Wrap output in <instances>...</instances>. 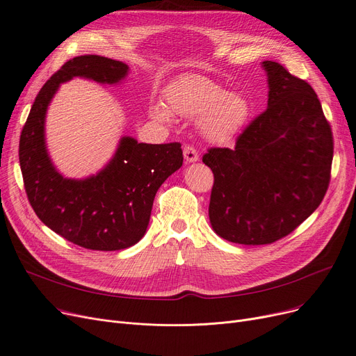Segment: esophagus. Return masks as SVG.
Instances as JSON below:
<instances>
[{
    "label": "esophagus",
    "instance_id": "esophagus-1",
    "mask_svg": "<svg viewBox=\"0 0 356 356\" xmlns=\"http://www.w3.org/2000/svg\"><path fill=\"white\" fill-rule=\"evenodd\" d=\"M184 158H185V162L187 163H193V162H197L198 161V152L194 146H185L184 147Z\"/></svg>",
    "mask_w": 356,
    "mask_h": 356
}]
</instances>
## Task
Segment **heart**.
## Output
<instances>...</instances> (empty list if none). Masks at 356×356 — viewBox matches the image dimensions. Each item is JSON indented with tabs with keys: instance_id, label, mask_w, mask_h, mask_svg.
Instances as JSON below:
<instances>
[{
	"instance_id": "heart-1",
	"label": "heart",
	"mask_w": 356,
	"mask_h": 356,
	"mask_svg": "<svg viewBox=\"0 0 356 356\" xmlns=\"http://www.w3.org/2000/svg\"><path fill=\"white\" fill-rule=\"evenodd\" d=\"M168 106L185 117H200L201 127L209 138L227 140L238 134L250 117L249 101L239 94H230L209 78L188 75L177 81L166 92ZM159 123L171 122V113L163 106L150 110Z\"/></svg>"
}]
</instances>
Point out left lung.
I'll list each match as a JSON object with an SVG mask.
<instances>
[{"instance_id": "obj_1", "label": "left lung", "mask_w": 356, "mask_h": 356, "mask_svg": "<svg viewBox=\"0 0 356 356\" xmlns=\"http://www.w3.org/2000/svg\"><path fill=\"white\" fill-rule=\"evenodd\" d=\"M268 108L236 140L202 156L214 174L209 217L229 242L268 245L290 234L323 200L333 136L314 90L282 65L262 62Z\"/></svg>"}]
</instances>
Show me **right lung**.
<instances>
[{
    "instance_id": "obj_1",
    "label": "right lung",
    "mask_w": 356,
    "mask_h": 356,
    "mask_svg": "<svg viewBox=\"0 0 356 356\" xmlns=\"http://www.w3.org/2000/svg\"><path fill=\"white\" fill-rule=\"evenodd\" d=\"M127 74L126 63L98 55L67 60L39 91L20 136V168L33 210L49 229L86 249L136 245L146 233L156 191L184 161L181 143L149 145L124 136L95 175L65 178L55 168L46 147L44 120L60 83L79 76L113 86Z\"/></svg>"
}]
</instances>
